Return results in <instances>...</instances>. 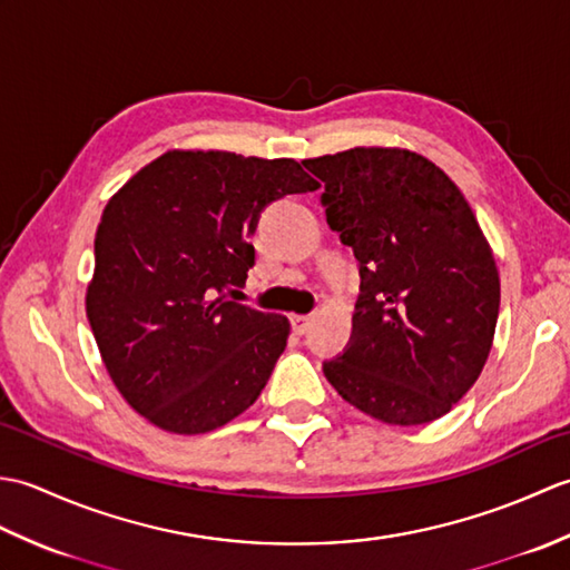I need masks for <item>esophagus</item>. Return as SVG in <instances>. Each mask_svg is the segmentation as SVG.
Returning <instances> with one entry per match:
<instances>
[{"label":"esophagus","mask_w":570,"mask_h":570,"mask_svg":"<svg viewBox=\"0 0 570 570\" xmlns=\"http://www.w3.org/2000/svg\"><path fill=\"white\" fill-rule=\"evenodd\" d=\"M311 323L313 318L311 316H292V328L296 335H304L311 331Z\"/></svg>","instance_id":"obj_1"}]
</instances>
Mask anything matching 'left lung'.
<instances>
[{
	"label": "left lung",
	"instance_id": "1",
	"mask_svg": "<svg viewBox=\"0 0 570 570\" xmlns=\"http://www.w3.org/2000/svg\"><path fill=\"white\" fill-rule=\"evenodd\" d=\"M304 166L328 225L360 262L353 335L323 372L347 404L392 426L441 419L485 367L500 274L460 188L426 156L355 147Z\"/></svg>",
	"mask_w": 570,
	"mask_h": 570
}]
</instances>
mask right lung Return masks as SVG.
<instances>
[{
  "mask_svg": "<svg viewBox=\"0 0 570 570\" xmlns=\"http://www.w3.org/2000/svg\"><path fill=\"white\" fill-rule=\"evenodd\" d=\"M321 188L294 159L171 149L105 205L85 311L125 402L154 426L208 433L262 394L292 323L227 301L272 200Z\"/></svg>",
  "mask_w": 570,
  "mask_h": 570,
  "instance_id": "1",
  "label": "right lung"
}]
</instances>
